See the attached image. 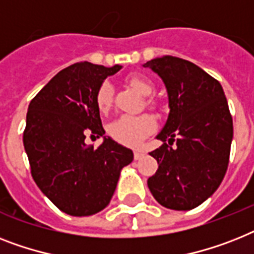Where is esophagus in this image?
<instances>
[{"label":"esophagus","instance_id":"esophagus-1","mask_svg":"<svg viewBox=\"0 0 254 254\" xmlns=\"http://www.w3.org/2000/svg\"><path fill=\"white\" fill-rule=\"evenodd\" d=\"M143 155H145V152L141 151V150H135V151H134V159L135 160H139Z\"/></svg>","mask_w":254,"mask_h":254}]
</instances>
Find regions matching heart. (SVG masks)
I'll use <instances>...</instances> for the list:
<instances>
[{
    "label": "heart",
    "instance_id": "b5f03b06",
    "mask_svg": "<svg viewBox=\"0 0 254 254\" xmlns=\"http://www.w3.org/2000/svg\"><path fill=\"white\" fill-rule=\"evenodd\" d=\"M127 82L131 88L145 96L154 91V84L151 83V80L141 74H131L127 78ZM112 100L113 87L108 80H106L99 86L96 95H95V103L100 112L107 113L112 107ZM155 129V119L148 113L138 115V116L124 115L116 120H113L108 125L109 135L115 141L120 142L125 146H138Z\"/></svg>",
    "mask_w": 254,
    "mask_h": 254
}]
</instances>
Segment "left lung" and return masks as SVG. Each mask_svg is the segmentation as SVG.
Instances as JSON below:
<instances>
[{
  "label": "left lung",
  "mask_w": 254,
  "mask_h": 254,
  "mask_svg": "<svg viewBox=\"0 0 254 254\" xmlns=\"http://www.w3.org/2000/svg\"><path fill=\"white\" fill-rule=\"evenodd\" d=\"M142 66L162 78L170 107L155 137L164 143L150 152L159 167L148 189L167 209H194L214 194L227 171L234 137L227 99L219 82L190 61L164 56Z\"/></svg>",
  "instance_id": "left-lung-1"
}]
</instances>
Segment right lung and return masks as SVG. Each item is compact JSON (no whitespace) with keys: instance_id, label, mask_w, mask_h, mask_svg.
<instances>
[{"instance_id":"obj_1","label":"right lung","mask_w":254,"mask_h":254,"mask_svg":"<svg viewBox=\"0 0 254 254\" xmlns=\"http://www.w3.org/2000/svg\"><path fill=\"white\" fill-rule=\"evenodd\" d=\"M121 67L74 64L56 74L28 106L23 145L31 175L69 215L88 216L107 207L121 170L133 162L130 148L104 137L95 103L99 86ZM87 133L103 136L102 145H86Z\"/></svg>"}]
</instances>
